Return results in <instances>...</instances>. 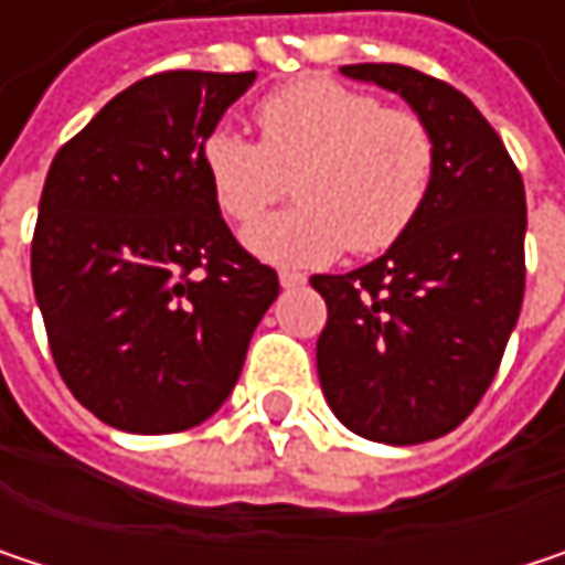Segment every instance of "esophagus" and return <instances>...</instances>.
<instances>
[{"instance_id": "34e87169", "label": "esophagus", "mask_w": 565, "mask_h": 565, "mask_svg": "<svg viewBox=\"0 0 565 565\" xmlns=\"http://www.w3.org/2000/svg\"><path fill=\"white\" fill-rule=\"evenodd\" d=\"M278 278H281V287H300V284H307V275H300V271H281Z\"/></svg>"}]
</instances>
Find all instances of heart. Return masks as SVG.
I'll return each instance as SVG.
<instances>
[{
  "label": "heart",
  "mask_w": 565,
  "mask_h": 565,
  "mask_svg": "<svg viewBox=\"0 0 565 565\" xmlns=\"http://www.w3.org/2000/svg\"><path fill=\"white\" fill-rule=\"evenodd\" d=\"M258 143L232 127L212 130L199 160L228 222H252L287 195L297 205L245 228V245L275 265L333 262L347 245L380 255L422 215L435 179V137L408 107L333 77H300L258 110Z\"/></svg>",
  "instance_id": "b5f03b06"
}]
</instances>
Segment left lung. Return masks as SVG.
Listing matches in <instances>:
<instances>
[{
    "mask_svg": "<svg viewBox=\"0 0 565 565\" xmlns=\"http://www.w3.org/2000/svg\"><path fill=\"white\" fill-rule=\"evenodd\" d=\"M343 74L412 104L435 137V179L383 258L310 278L327 300L317 373L350 431L418 445L458 428L504 360L526 278L523 179L451 84L405 64H347Z\"/></svg>",
    "mask_w": 565,
    "mask_h": 565,
    "instance_id": "8db88e82",
    "label": "left lung"
}]
</instances>
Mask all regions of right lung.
Instances as JSON below:
<instances>
[{
	"label": "right lung",
	"instance_id": "1",
	"mask_svg": "<svg viewBox=\"0 0 565 565\" xmlns=\"http://www.w3.org/2000/svg\"><path fill=\"white\" fill-rule=\"evenodd\" d=\"M252 81L150 74L52 160L32 235L35 300L64 386L114 428L205 422L281 290L225 225L199 160Z\"/></svg>",
	"mask_w": 565,
	"mask_h": 565
}]
</instances>
